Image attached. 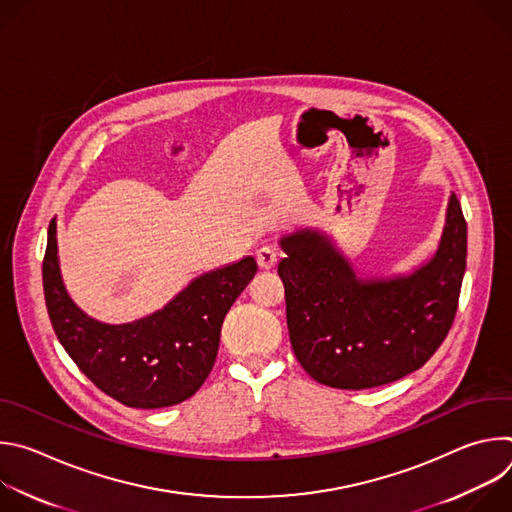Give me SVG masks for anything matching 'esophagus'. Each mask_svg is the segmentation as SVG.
Returning <instances> with one entry per match:
<instances>
[{"mask_svg": "<svg viewBox=\"0 0 512 512\" xmlns=\"http://www.w3.org/2000/svg\"><path fill=\"white\" fill-rule=\"evenodd\" d=\"M279 255H281V253H279L277 247L265 245V247H261V249L257 251V263H259L261 269H271V267H275Z\"/></svg>", "mask_w": 512, "mask_h": 512, "instance_id": "obj_1", "label": "esophagus"}]
</instances>
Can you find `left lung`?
I'll return each instance as SVG.
<instances>
[{
    "label": "left lung",
    "instance_id": "8db88e82",
    "mask_svg": "<svg viewBox=\"0 0 512 512\" xmlns=\"http://www.w3.org/2000/svg\"><path fill=\"white\" fill-rule=\"evenodd\" d=\"M466 221L450 196L433 257L409 275L362 279L318 231L281 237L289 342L318 383L360 391L393 383L431 358L448 336L466 271Z\"/></svg>",
    "mask_w": 512,
    "mask_h": 512
}]
</instances>
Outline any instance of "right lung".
I'll use <instances>...</instances> for the list:
<instances>
[{"label": "right lung", "instance_id": "right-lung-1", "mask_svg": "<svg viewBox=\"0 0 512 512\" xmlns=\"http://www.w3.org/2000/svg\"><path fill=\"white\" fill-rule=\"evenodd\" d=\"M257 273L253 257L190 281L162 310L129 324H103L66 294L56 221L42 263L44 298L56 338L77 367L127 407L160 409L192 397L210 375L227 312Z\"/></svg>", "mask_w": 512, "mask_h": 512}]
</instances>
